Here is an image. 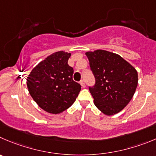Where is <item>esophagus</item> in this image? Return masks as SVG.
Instances as JSON below:
<instances>
[{
    "instance_id": "34e87169",
    "label": "esophagus",
    "mask_w": 156,
    "mask_h": 156,
    "mask_svg": "<svg viewBox=\"0 0 156 156\" xmlns=\"http://www.w3.org/2000/svg\"><path fill=\"white\" fill-rule=\"evenodd\" d=\"M80 85L82 86V87H86L85 81H84L83 80H80Z\"/></svg>"
}]
</instances>
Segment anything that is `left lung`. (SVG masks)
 Segmentation results:
<instances>
[{"mask_svg":"<svg viewBox=\"0 0 156 156\" xmlns=\"http://www.w3.org/2000/svg\"><path fill=\"white\" fill-rule=\"evenodd\" d=\"M96 79L89 88L94 104L103 113L112 115L122 110L138 85V73L119 55L103 50L86 53Z\"/></svg>","mask_w":156,"mask_h":156,"instance_id":"left-lung-1","label":"left lung"}]
</instances>
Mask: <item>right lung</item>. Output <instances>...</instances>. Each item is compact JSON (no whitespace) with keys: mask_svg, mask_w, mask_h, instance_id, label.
<instances>
[{"mask_svg":"<svg viewBox=\"0 0 156 156\" xmlns=\"http://www.w3.org/2000/svg\"><path fill=\"white\" fill-rule=\"evenodd\" d=\"M71 53L58 51L38 63L27 79L31 97L47 112L59 114L70 107L81 90L68 65Z\"/></svg>","mask_w":156,"mask_h":156,"instance_id":"right-lung-1","label":"right lung"}]
</instances>
